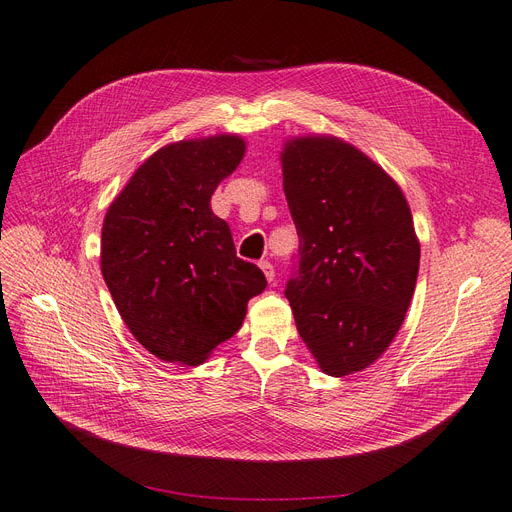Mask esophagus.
I'll list each match as a JSON object with an SVG mask.
<instances>
[{"instance_id":"esophagus-1","label":"esophagus","mask_w":512,"mask_h":512,"mask_svg":"<svg viewBox=\"0 0 512 512\" xmlns=\"http://www.w3.org/2000/svg\"><path fill=\"white\" fill-rule=\"evenodd\" d=\"M258 267L262 269V273H264V277H267V281H275V269H273V264L269 260H260Z\"/></svg>"}]
</instances>
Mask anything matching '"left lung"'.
<instances>
[{
    "label": "left lung",
    "mask_w": 512,
    "mask_h": 512,
    "mask_svg": "<svg viewBox=\"0 0 512 512\" xmlns=\"http://www.w3.org/2000/svg\"><path fill=\"white\" fill-rule=\"evenodd\" d=\"M284 192L298 233L286 284L298 334L326 375L381 358L417 284L419 239L400 186L332 135L288 139Z\"/></svg>",
    "instance_id": "1"
}]
</instances>
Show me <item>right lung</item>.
<instances>
[{
	"label": "right lung",
	"instance_id": "1",
	"mask_svg": "<svg viewBox=\"0 0 512 512\" xmlns=\"http://www.w3.org/2000/svg\"><path fill=\"white\" fill-rule=\"evenodd\" d=\"M243 154L239 135L169 144L139 165L105 214V284L133 337L165 362L203 364L267 288L209 205Z\"/></svg>",
	"mask_w": 512,
	"mask_h": 512
}]
</instances>
